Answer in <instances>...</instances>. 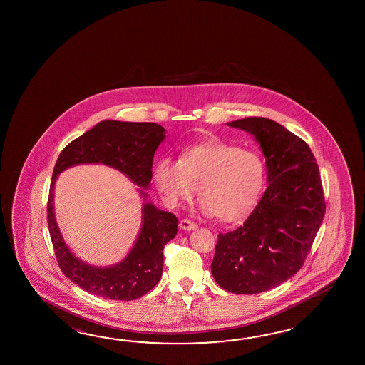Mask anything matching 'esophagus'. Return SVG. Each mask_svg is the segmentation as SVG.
Returning <instances> with one entry per match:
<instances>
[{
    "instance_id": "esophagus-1",
    "label": "esophagus",
    "mask_w": 365,
    "mask_h": 365,
    "mask_svg": "<svg viewBox=\"0 0 365 365\" xmlns=\"http://www.w3.org/2000/svg\"><path fill=\"white\" fill-rule=\"evenodd\" d=\"M180 228L184 231H193L197 228V225L189 219H182V220H180Z\"/></svg>"
}]
</instances>
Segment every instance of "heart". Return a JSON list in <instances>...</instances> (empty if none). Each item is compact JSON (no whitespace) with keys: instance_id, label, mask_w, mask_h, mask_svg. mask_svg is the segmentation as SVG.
<instances>
[{"instance_id":"1","label":"heart","mask_w":365,"mask_h":365,"mask_svg":"<svg viewBox=\"0 0 365 365\" xmlns=\"http://www.w3.org/2000/svg\"><path fill=\"white\" fill-rule=\"evenodd\" d=\"M153 178L172 207L190 201L198 185L202 212L233 222L256 203L264 186V165L256 153L212 140L185 148L179 162L162 158L154 167Z\"/></svg>"}]
</instances>
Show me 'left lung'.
Masks as SVG:
<instances>
[{
  "label": "left lung",
  "instance_id": "left-lung-1",
  "mask_svg": "<svg viewBox=\"0 0 365 365\" xmlns=\"http://www.w3.org/2000/svg\"><path fill=\"white\" fill-rule=\"evenodd\" d=\"M227 125L255 135L269 186L244 225L217 235L211 272L225 291L253 295L302 269L325 215V197L316 158L302 138L264 117Z\"/></svg>",
  "mask_w": 365,
  "mask_h": 365
}]
</instances>
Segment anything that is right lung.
Listing matches in <instances>:
<instances>
[{
    "label": "right lung",
    "instance_id": "1",
    "mask_svg": "<svg viewBox=\"0 0 365 365\" xmlns=\"http://www.w3.org/2000/svg\"><path fill=\"white\" fill-rule=\"evenodd\" d=\"M164 138L163 126L154 123L106 120L70 142L56 162L48 197L49 233L61 272L88 294L130 302L155 287L163 272L164 247L178 233V217L145 202L142 228L129 255L109 267L86 264L68 248L57 227L53 205L57 176L77 164L101 163L116 168L134 184L148 189L154 154ZM143 189L138 190L146 201L148 194Z\"/></svg>",
    "mask_w": 365,
    "mask_h": 365
}]
</instances>
